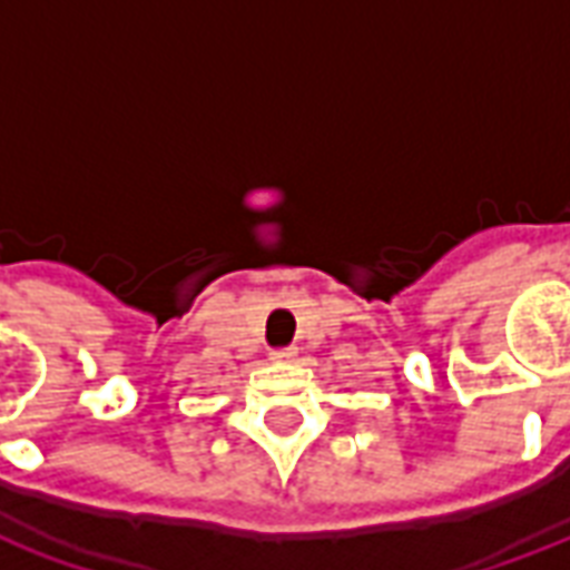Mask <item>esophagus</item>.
<instances>
[{
	"mask_svg": "<svg viewBox=\"0 0 570 570\" xmlns=\"http://www.w3.org/2000/svg\"><path fill=\"white\" fill-rule=\"evenodd\" d=\"M268 357H272L274 363H289V360H296V347H277Z\"/></svg>",
	"mask_w": 570,
	"mask_h": 570,
	"instance_id": "esophagus-1",
	"label": "esophagus"
}]
</instances>
